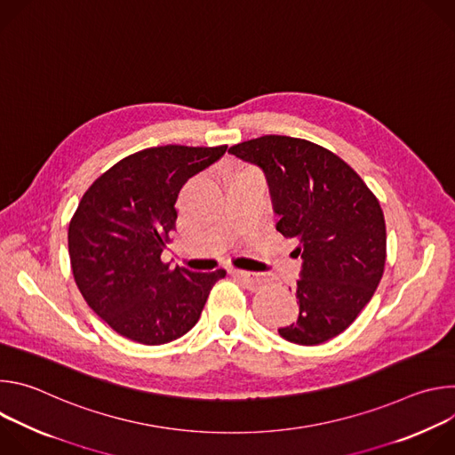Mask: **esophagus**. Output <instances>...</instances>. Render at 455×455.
Listing matches in <instances>:
<instances>
[{
	"instance_id": "34e87169",
	"label": "esophagus",
	"mask_w": 455,
	"mask_h": 455,
	"mask_svg": "<svg viewBox=\"0 0 455 455\" xmlns=\"http://www.w3.org/2000/svg\"><path fill=\"white\" fill-rule=\"evenodd\" d=\"M230 274H232L234 277L241 279V281L244 283V286H246L248 290H251V291L259 290V288H261V286L265 284V281H263L261 277H257V275H253V274H250V272H244V270L232 268V270H230Z\"/></svg>"
}]
</instances>
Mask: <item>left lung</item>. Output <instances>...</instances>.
I'll list each match as a JSON object with an SVG mask.
<instances>
[{"label":"left lung","instance_id":"obj_1","mask_svg":"<svg viewBox=\"0 0 455 455\" xmlns=\"http://www.w3.org/2000/svg\"><path fill=\"white\" fill-rule=\"evenodd\" d=\"M228 153L265 172L275 228L299 241V318L279 335L299 346L340 335L383 275L387 234L376 196L342 158L302 139L265 135Z\"/></svg>","mask_w":455,"mask_h":455}]
</instances>
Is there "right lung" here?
Returning <instances> with one entry per match:
<instances>
[{"mask_svg":"<svg viewBox=\"0 0 455 455\" xmlns=\"http://www.w3.org/2000/svg\"><path fill=\"white\" fill-rule=\"evenodd\" d=\"M220 148L162 146L139 151L99 176L70 221L68 251L88 306L118 335L146 346L183 337L211 288L227 275L162 263L176 228L181 187L218 162Z\"/></svg>","mask_w":455,"mask_h":455,"instance_id":"right-lung-1","label":"right lung"}]
</instances>
